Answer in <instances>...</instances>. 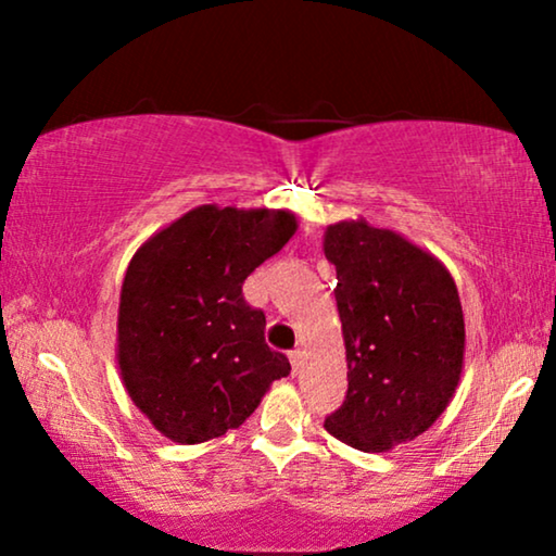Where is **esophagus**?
I'll return each mask as SVG.
<instances>
[{
	"instance_id": "1",
	"label": "esophagus",
	"mask_w": 556,
	"mask_h": 556,
	"mask_svg": "<svg viewBox=\"0 0 556 556\" xmlns=\"http://www.w3.org/2000/svg\"><path fill=\"white\" fill-rule=\"evenodd\" d=\"M301 356H303L301 349H293V352H291V367H293V375H295V371L301 369Z\"/></svg>"
}]
</instances>
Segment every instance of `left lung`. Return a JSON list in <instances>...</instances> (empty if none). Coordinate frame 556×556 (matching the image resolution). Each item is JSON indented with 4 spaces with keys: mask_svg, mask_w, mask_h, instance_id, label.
<instances>
[{
    "mask_svg": "<svg viewBox=\"0 0 556 556\" xmlns=\"http://www.w3.org/2000/svg\"><path fill=\"white\" fill-rule=\"evenodd\" d=\"M349 390L324 428L356 451L382 453L438 420L458 387L466 324L451 273L430 253L364 219L331 225Z\"/></svg>",
    "mask_w": 556,
    "mask_h": 556,
    "instance_id": "obj_1",
    "label": "left lung"
}]
</instances>
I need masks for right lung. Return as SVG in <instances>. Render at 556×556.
<instances>
[{
	"label": "right lung",
	"mask_w": 556,
	"mask_h": 556,
	"mask_svg": "<svg viewBox=\"0 0 556 556\" xmlns=\"http://www.w3.org/2000/svg\"><path fill=\"white\" fill-rule=\"evenodd\" d=\"M295 232L286 210L202 204L134 255L118 306V367L136 407L174 443L240 428L291 375L265 344V314L242 295L257 265Z\"/></svg>",
	"instance_id": "obj_1"
}]
</instances>
